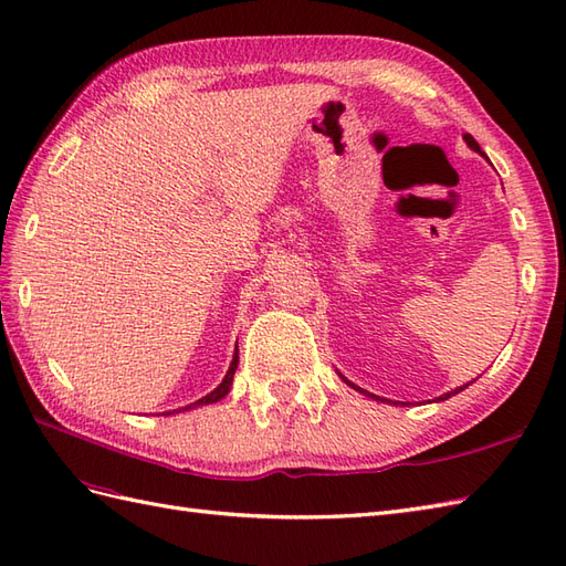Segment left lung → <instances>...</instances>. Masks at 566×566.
Instances as JSON below:
<instances>
[{"mask_svg":"<svg viewBox=\"0 0 566 566\" xmlns=\"http://www.w3.org/2000/svg\"><path fill=\"white\" fill-rule=\"evenodd\" d=\"M463 140H467V143H469V145H471V148H473V150H475V153H481V145H478V143H475V138H473V136H471V134H467V136H463ZM344 382H346V385H349V387H354V389H358V392H364V389H360V387H356V385H354V382H349V380H346V378H344ZM463 387H469V385H463ZM463 387H459V389H454V392H447V395H442V397H440V399H449V397H452V395H457V392H461V389H463ZM364 395H368V397H373V395H370V392H364ZM380 401H385V399H380Z\"/></svg>","mask_w":566,"mask_h":566,"instance_id":"left-lung-1","label":"left lung"}]
</instances>
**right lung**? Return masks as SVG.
<instances>
[{"label":"right lung","mask_w":566,"mask_h":566,"mask_svg":"<svg viewBox=\"0 0 566 566\" xmlns=\"http://www.w3.org/2000/svg\"><path fill=\"white\" fill-rule=\"evenodd\" d=\"M237 366H239V352L234 354V358H231V366H229V370H227V375H224V380L220 382V387L217 389H212L210 395H206L202 399H198V401H193V403H188V407H184V411L186 409H193V407H200V403H212V401H220L227 392H229V387H231V380H234V373H237ZM181 411V409H179Z\"/></svg>","instance_id":"obj_1"}]
</instances>
